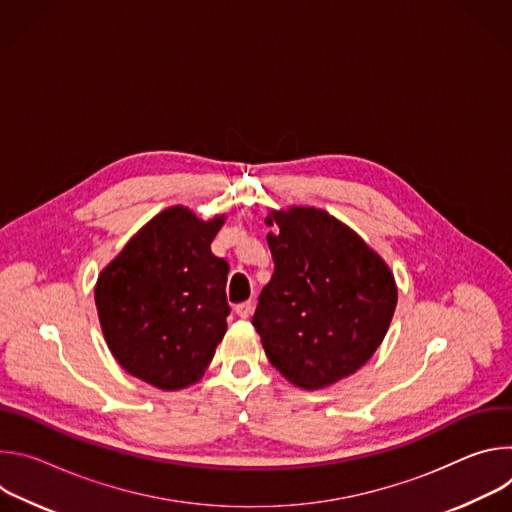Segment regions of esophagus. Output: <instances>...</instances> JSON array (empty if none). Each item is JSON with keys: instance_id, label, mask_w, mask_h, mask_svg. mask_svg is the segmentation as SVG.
Wrapping results in <instances>:
<instances>
[{"instance_id": "esophagus-1", "label": "esophagus", "mask_w": 512, "mask_h": 512, "mask_svg": "<svg viewBox=\"0 0 512 512\" xmlns=\"http://www.w3.org/2000/svg\"><path fill=\"white\" fill-rule=\"evenodd\" d=\"M235 312H237V316H241V318H249L251 312H253V302H241V304H237V306H235Z\"/></svg>"}]
</instances>
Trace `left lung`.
<instances>
[{
  "mask_svg": "<svg viewBox=\"0 0 512 512\" xmlns=\"http://www.w3.org/2000/svg\"><path fill=\"white\" fill-rule=\"evenodd\" d=\"M275 263L253 314L273 367L304 389L328 387L367 362L383 342L397 287L385 261L324 210L271 212Z\"/></svg>",
  "mask_w": 512,
  "mask_h": 512,
  "instance_id": "1",
  "label": "left lung"
}]
</instances>
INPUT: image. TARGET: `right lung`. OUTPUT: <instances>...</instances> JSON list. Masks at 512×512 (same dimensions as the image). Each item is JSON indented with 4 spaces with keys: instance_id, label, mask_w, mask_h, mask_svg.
Here are the masks:
<instances>
[{
    "instance_id": "1",
    "label": "right lung",
    "mask_w": 512,
    "mask_h": 512,
    "mask_svg": "<svg viewBox=\"0 0 512 512\" xmlns=\"http://www.w3.org/2000/svg\"><path fill=\"white\" fill-rule=\"evenodd\" d=\"M223 216L204 223L172 206L145 225L99 275L95 302L121 367L158 389L202 377L227 330L229 263L210 243Z\"/></svg>"
}]
</instances>
